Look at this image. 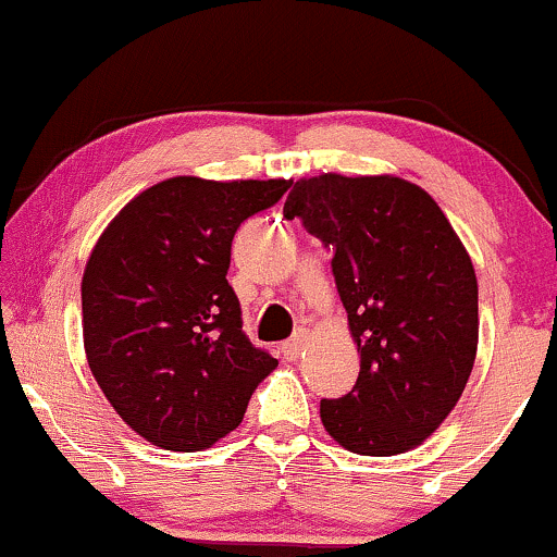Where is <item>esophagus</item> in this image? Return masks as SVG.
<instances>
[{
    "instance_id": "obj_1",
    "label": "esophagus",
    "mask_w": 557,
    "mask_h": 557,
    "mask_svg": "<svg viewBox=\"0 0 557 557\" xmlns=\"http://www.w3.org/2000/svg\"><path fill=\"white\" fill-rule=\"evenodd\" d=\"M305 346H307L305 333H297V336L289 338V342H284V346H281V351H284V359H289V362H294V359H299V355H302Z\"/></svg>"
}]
</instances>
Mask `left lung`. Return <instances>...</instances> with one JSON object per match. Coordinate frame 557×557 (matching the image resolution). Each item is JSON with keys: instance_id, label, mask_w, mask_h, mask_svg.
Wrapping results in <instances>:
<instances>
[{"instance_id": "8db88e82", "label": "left lung", "mask_w": 557, "mask_h": 557, "mask_svg": "<svg viewBox=\"0 0 557 557\" xmlns=\"http://www.w3.org/2000/svg\"><path fill=\"white\" fill-rule=\"evenodd\" d=\"M286 219L333 247V276L359 351L349 394L320 401L338 446L396 456L446 422L472 375L476 273L446 213L396 174H318L294 182Z\"/></svg>"}]
</instances>
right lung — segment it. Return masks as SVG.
I'll return each instance as SVG.
<instances>
[{"instance_id": "obj_1", "label": "right lung", "mask_w": 557, "mask_h": 557, "mask_svg": "<svg viewBox=\"0 0 557 557\" xmlns=\"http://www.w3.org/2000/svg\"><path fill=\"white\" fill-rule=\"evenodd\" d=\"M289 180L169 176L122 208L83 273V346L98 388L129 430L163 450L232 433L278 368L242 333L226 281L239 224Z\"/></svg>"}]
</instances>
